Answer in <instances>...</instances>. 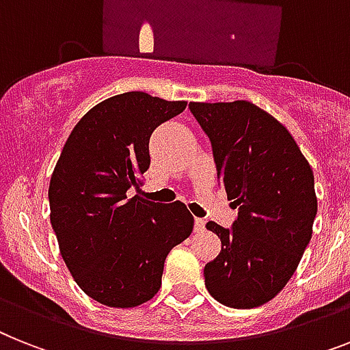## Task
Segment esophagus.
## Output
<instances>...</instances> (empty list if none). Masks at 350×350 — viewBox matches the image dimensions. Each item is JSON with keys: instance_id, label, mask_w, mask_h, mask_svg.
Here are the masks:
<instances>
[{"instance_id": "esophagus-1", "label": "esophagus", "mask_w": 350, "mask_h": 350, "mask_svg": "<svg viewBox=\"0 0 350 350\" xmlns=\"http://www.w3.org/2000/svg\"><path fill=\"white\" fill-rule=\"evenodd\" d=\"M204 229H206V221L202 220V218H196V220H195V232H202Z\"/></svg>"}]
</instances>
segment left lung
Instances as JSON below:
<instances>
[{
    "label": "left lung",
    "instance_id": "obj_1",
    "mask_svg": "<svg viewBox=\"0 0 350 350\" xmlns=\"http://www.w3.org/2000/svg\"><path fill=\"white\" fill-rule=\"evenodd\" d=\"M213 148L218 180L238 216L229 229L209 221L221 252L204 268L206 288L236 310L265 304L299 267L317 216L314 177L295 139L245 100L189 103Z\"/></svg>",
    "mask_w": 350,
    "mask_h": 350
}]
</instances>
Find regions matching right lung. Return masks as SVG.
<instances>
[{"instance_id":"1","label":"right lung","mask_w":350,"mask_h":350,"mask_svg":"<svg viewBox=\"0 0 350 350\" xmlns=\"http://www.w3.org/2000/svg\"><path fill=\"white\" fill-rule=\"evenodd\" d=\"M132 91L98 103L66 141L48 189L50 220L66 267L91 299L134 308L161 288L164 261L193 232L182 202L139 196L150 168V135L186 109ZM134 187L138 195L129 198Z\"/></svg>"}]
</instances>
